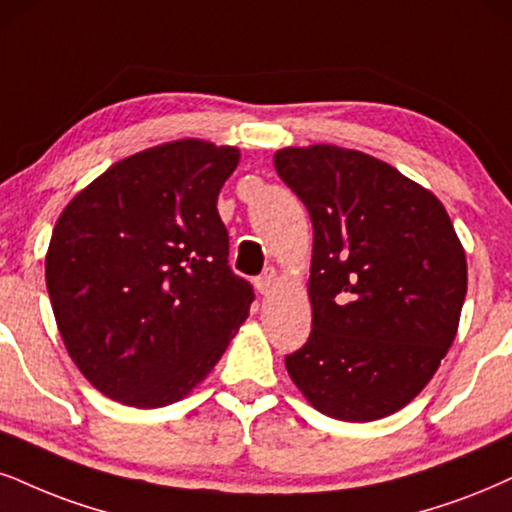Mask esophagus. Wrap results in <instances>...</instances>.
Listing matches in <instances>:
<instances>
[{
    "label": "esophagus",
    "instance_id": "obj_1",
    "mask_svg": "<svg viewBox=\"0 0 512 512\" xmlns=\"http://www.w3.org/2000/svg\"><path fill=\"white\" fill-rule=\"evenodd\" d=\"M275 287H277V270L275 268H268L266 273H263L256 280V289H258V294L268 296V294L275 292Z\"/></svg>",
    "mask_w": 512,
    "mask_h": 512
}]
</instances>
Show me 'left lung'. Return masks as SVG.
<instances>
[{"label": "left lung", "instance_id": "8db88e82", "mask_svg": "<svg viewBox=\"0 0 512 512\" xmlns=\"http://www.w3.org/2000/svg\"><path fill=\"white\" fill-rule=\"evenodd\" d=\"M313 223V330L285 358L327 418L372 422L408 406L456 339L465 249L441 201L394 166L337 144L275 151Z\"/></svg>", "mask_w": 512, "mask_h": 512}]
</instances>
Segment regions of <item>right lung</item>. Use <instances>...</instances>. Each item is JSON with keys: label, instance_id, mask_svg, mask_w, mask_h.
Returning a JSON list of instances; mask_svg holds the SVG:
<instances>
[{"label": "right lung", "instance_id": "right-lung-1", "mask_svg": "<svg viewBox=\"0 0 512 512\" xmlns=\"http://www.w3.org/2000/svg\"><path fill=\"white\" fill-rule=\"evenodd\" d=\"M239 149L185 137L125 156L63 208L44 277L56 327L109 399L163 408L216 368L254 301L218 194Z\"/></svg>", "mask_w": 512, "mask_h": 512}]
</instances>
